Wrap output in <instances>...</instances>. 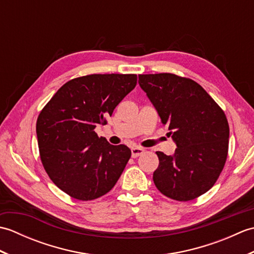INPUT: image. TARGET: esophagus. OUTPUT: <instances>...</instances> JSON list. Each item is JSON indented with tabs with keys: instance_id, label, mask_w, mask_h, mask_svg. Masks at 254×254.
I'll list each match as a JSON object with an SVG mask.
<instances>
[{
	"instance_id": "esophagus-1",
	"label": "esophagus",
	"mask_w": 254,
	"mask_h": 254,
	"mask_svg": "<svg viewBox=\"0 0 254 254\" xmlns=\"http://www.w3.org/2000/svg\"><path fill=\"white\" fill-rule=\"evenodd\" d=\"M144 152H145V149L141 148V147H132L131 148V153H132V157L133 158L138 157V156H141Z\"/></svg>"
}]
</instances>
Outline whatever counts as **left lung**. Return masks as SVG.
Segmentation results:
<instances>
[{"mask_svg": "<svg viewBox=\"0 0 254 254\" xmlns=\"http://www.w3.org/2000/svg\"><path fill=\"white\" fill-rule=\"evenodd\" d=\"M163 124L177 145L174 155L156 152V188L172 199L191 201L212 188L228 153L227 118L201 85L170 73L138 75Z\"/></svg>", "mask_w": 254, "mask_h": 254, "instance_id": "obj_1", "label": "left lung"}]
</instances>
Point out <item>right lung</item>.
Here are the masks:
<instances>
[{
	"label": "right lung",
	"instance_id": "obj_1",
	"mask_svg": "<svg viewBox=\"0 0 254 254\" xmlns=\"http://www.w3.org/2000/svg\"><path fill=\"white\" fill-rule=\"evenodd\" d=\"M135 74H93L68 80L37 120L40 158L53 183L69 196L90 201L115 187L131 157L126 145H111L95 127L107 123L136 85Z\"/></svg>",
	"mask_w": 254,
	"mask_h": 254
}]
</instances>
